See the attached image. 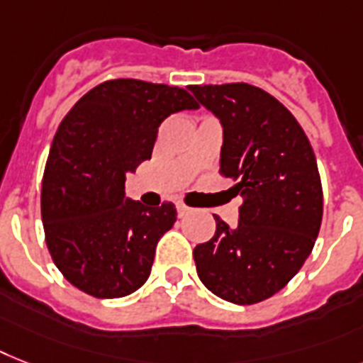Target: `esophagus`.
<instances>
[{"mask_svg": "<svg viewBox=\"0 0 363 363\" xmlns=\"http://www.w3.org/2000/svg\"><path fill=\"white\" fill-rule=\"evenodd\" d=\"M190 211L191 208L186 207L182 201L177 203V212H179V216H186V214H190Z\"/></svg>", "mask_w": 363, "mask_h": 363, "instance_id": "1", "label": "esophagus"}]
</instances>
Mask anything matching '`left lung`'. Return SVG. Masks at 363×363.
Wrapping results in <instances>:
<instances>
[{"label":"left lung","mask_w":363,"mask_h":363,"mask_svg":"<svg viewBox=\"0 0 363 363\" xmlns=\"http://www.w3.org/2000/svg\"><path fill=\"white\" fill-rule=\"evenodd\" d=\"M222 121L220 175L242 196L237 228L194 248L203 285L233 304L270 298L311 253L323 222V184L308 135L278 99L250 84L190 85Z\"/></svg>","instance_id":"left-lung-1"}]
</instances>
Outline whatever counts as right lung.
Listing matches in <instances>:
<instances>
[{"label":"right lung","instance_id":"obj_1","mask_svg":"<svg viewBox=\"0 0 363 363\" xmlns=\"http://www.w3.org/2000/svg\"><path fill=\"white\" fill-rule=\"evenodd\" d=\"M199 108L186 89L143 79H108L63 117L40 190L46 246L69 284L95 298H121L145 284L172 201L125 199L126 173L149 160L162 121Z\"/></svg>","mask_w":363,"mask_h":363}]
</instances>
